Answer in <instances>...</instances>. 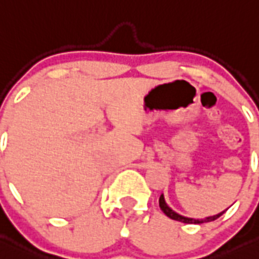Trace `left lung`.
I'll list each match as a JSON object with an SVG mask.
<instances>
[{
  "instance_id": "1",
  "label": "left lung",
  "mask_w": 259,
  "mask_h": 259,
  "mask_svg": "<svg viewBox=\"0 0 259 259\" xmlns=\"http://www.w3.org/2000/svg\"><path fill=\"white\" fill-rule=\"evenodd\" d=\"M159 206H160L161 211H163V212L165 213L168 218H170V219H173V220H177V222H183V223H186V224L208 223V222H212V220H215V219H218L219 217H222V215H223V213L227 211V210H224V211H222V212L217 213V215L203 218V219H193V218L184 217V215H180V213H177L176 211H173L172 208H170L169 206L167 204V202H165V199H164L163 194H161L160 198H159Z\"/></svg>"
}]
</instances>
